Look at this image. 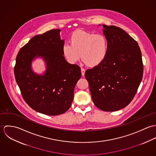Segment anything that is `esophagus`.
<instances>
[{"label":"esophagus","mask_w":156,"mask_h":156,"mask_svg":"<svg viewBox=\"0 0 156 156\" xmlns=\"http://www.w3.org/2000/svg\"><path fill=\"white\" fill-rule=\"evenodd\" d=\"M81 72H82V75L83 76H85V69L84 68H81Z\"/></svg>","instance_id":"34e87169"}]
</instances>
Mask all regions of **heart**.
I'll return each instance as SVG.
<instances>
[{
    "label": "heart",
    "instance_id": "heart-1",
    "mask_svg": "<svg viewBox=\"0 0 156 156\" xmlns=\"http://www.w3.org/2000/svg\"><path fill=\"white\" fill-rule=\"evenodd\" d=\"M109 49L108 41L102 34H94L79 30L71 35L70 44L62 46V53L70 64L82 60L90 67H96L106 59Z\"/></svg>",
    "mask_w": 156,
    "mask_h": 156
}]
</instances>
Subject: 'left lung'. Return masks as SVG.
<instances>
[{
    "label": "left lung",
    "mask_w": 156,
    "mask_h": 156,
    "mask_svg": "<svg viewBox=\"0 0 156 156\" xmlns=\"http://www.w3.org/2000/svg\"><path fill=\"white\" fill-rule=\"evenodd\" d=\"M102 26L108 53L102 63L86 71L85 77L94 105L103 111H116L132 101L142 81V54L137 43L125 30Z\"/></svg>",
    "instance_id": "obj_1"
}]
</instances>
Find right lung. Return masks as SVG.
<instances>
[{
  "label": "right lung",
  "instance_id": "add662e5",
  "mask_svg": "<svg viewBox=\"0 0 156 156\" xmlns=\"http://www.w3.org/2000/svg\"><path fill=\"white\" fill-rule=\"evenodd\" d=\"M60 29H52L37 35L22 47L17 54L14 75L23 97L35 111L58 115L71 106L74 90L81 77L80 68L66 60ZM41 57L46 69L43 75L35 73L31 62Z\"/></svg>",
  "mask_w": 156,
  "mask_h": 156
}]
</instances>
